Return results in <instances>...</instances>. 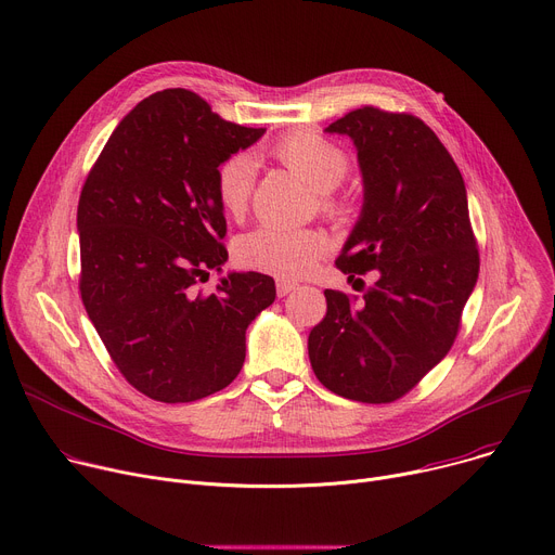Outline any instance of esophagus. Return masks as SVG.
<instances>
[{
  "instance_id": "1",
  "label": "esophagus",
  "mask_w": 555,
  "mask_h": 555,
  "mask_svg": "<svg viewBox=\"0 0 555 555\" xmlns=\"http://www.w3.org/2000/svg\"><path fill=\"white\" fill-rule=\"evenodd\" d=\"M298 285L294 281H287V279H279L276 281V294L279 296H287L289 292H294Z\"/></svg>"
}]
</instances>
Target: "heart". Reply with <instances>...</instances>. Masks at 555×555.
I'll return each instance as SVG.
<instances>
[{
    "label": "heart",
    "instance_id": "obj_1",
    "mask_svg": "<svg viewBox=\"0 0 555 555\" xmlns=\"http://www.w3.org/2000/svg\"><path fill=\"white\" fill-rule=\"evenodd\" d=\"M270 153L319 192L323 212L332 217L345 215V201L334 190L349 170V157L340 145L314 130H292L272 143ZM255 179L257 164L243 153L230 155L219 164L215 172L217 198L230 217H241L247 210ZM327 249L330 238L321 230L270 223L243 234L234 245L236 259L245 268L283 279L308 274L327 255Z\"/></svg>",
    "mask_w": 555,
    "mask_h": 555
}]
</instances>
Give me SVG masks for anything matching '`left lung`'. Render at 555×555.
I'll return each mask as SVG.
<instances>
[{
	"label": "left lung",
	"mask_w": 555,
	"mask_h": 555,
	"mask_svg": "<svg viewBox=\"0 0 555 555\" xmlns=\"http://www.w3.org/2000/svg\"><path fill=\"white\" fill-rule=\"evenodd\" d=\"M359 150L363 210L336 268L376 270L361 298L325 289V319L310 332L317 378L359 402L412 391L451 349L480 257L459 166L414 115L363 106L325 128ZM361 281V279H359Z\"/></svg>",
	"instance_id": "1"
}]
</instances>
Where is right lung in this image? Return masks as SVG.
<instances>
[{"label":"right lung","mask_w":555,"mask_h":555,"mask_svg":"<svg viewBox=\"0 0 555 555\" xmlns=\"http://www.w3.org/2000/svg\"><path fill=\"white\" fill-rule=\"evenodd\" d=\"M206 99L168 88L139 102L88 172L77 208L83 308L124 378L162 402L228 387L245 361V330L274 304V279L221 270L228 228L219 164L255 143Z\"/></svg>","instance_id":"right-lung-1"}]
</instances>
